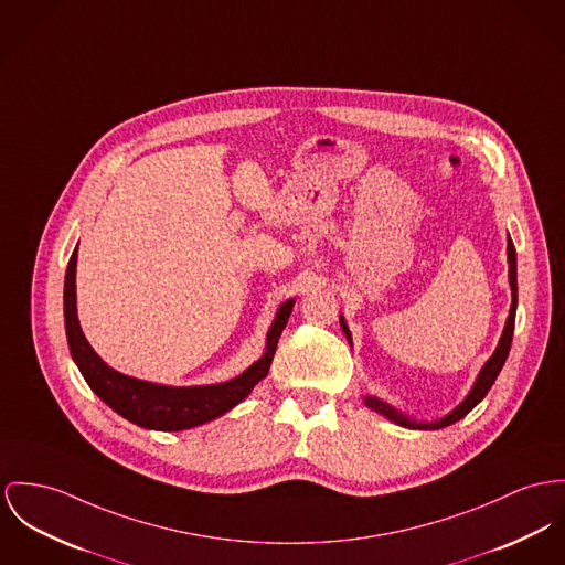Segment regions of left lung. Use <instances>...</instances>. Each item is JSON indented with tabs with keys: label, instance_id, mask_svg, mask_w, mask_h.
<instances>
[{
	"label": "left lung",
	"instance_id": "8db88e82",
	"mask_svg": "<svg viewBox=\"0 0 565 565\" xmlns=\"http://www.w3.org/2000/svg\"><path fill=\"white\" fill-rule=\"evenodd\" d=\"M508 264H510V273H508V279H510V288H512V305H510V316L505 320V327H503V333L499 338V344L494 348L492 356L483 363V367L479 370L478 379L473 383L471 391L467 393V397L454 408L449 411L445 417L436 419V422H417L408 415H404L402 411L393 408L387 402L374 397V395H363V402L367 408L381 413L383 417H387L393 424L402 426V428H408V430H440L445 426H451L456 422H460L465 415H469L479 402L486 397V393L490 391V387L494 385L501 367L505 365V359L510 354V347H512V338H514V322H516V305H519V281H516V249H514V243L512 238L508 236ZM340 324H342V331L347 335L348 344L352 347V335H350V329H348L347 320L344 316H340Z\"/></svg>",
	"mask_w": 565,
	"mask_h": 565
}]
</instances>
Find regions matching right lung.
I'll list each match as a JSON object with an SVG mask.
<instances>
[{
	"mask_svg": "<svg viewBox=\"0 0 565 565\" xmlns=\"http://www.w3.org/2000/svg\"><path fill=\"white\" fill-rule=\"evenodd\" d=\"M77 247L66 266L64 279V324L66 340L77 363L82 376L86 379L89 390L94 391L109 408L129 419L130 424L146 430L178 433L189 430L202 424H209L241 404L252 390L266 379L270 361L275 356L279 335L288 324L295 299L279 305L275 320L266 333V348L260 359L249 365L241 376L217 383V385H195V387H172L150 381H139L116 372L109 367L89 347L77 318Z\"/></svg>",
	"mask_w": 565,
	"mask_h": 565,
	"instance_id": "1",
	"label": "right lung"
}]
</instances>
